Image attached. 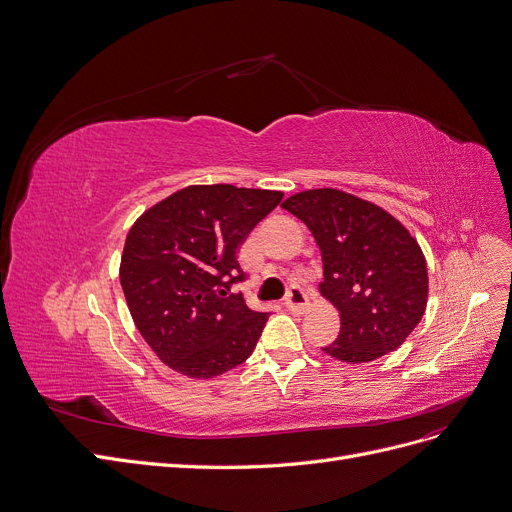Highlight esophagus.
<instances>
[{"instance_id":"obj_1","label":"esophagus","mask_w":512,"mask_h":512,"mask_svg":"<svg viewBox=\"0 0 512 512\" xmlns=\"http://www.w3.org/2000/svg\"><path fill=\"white\" fill-rule=\"evenodd\" d=\"M285 304L291 312H304L310 304V299H308V293L301 287H291L285 297Z\"/></svg>"}]
</instances>
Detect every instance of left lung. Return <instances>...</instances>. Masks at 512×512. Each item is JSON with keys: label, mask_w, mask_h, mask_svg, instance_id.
<instances>
[{"label": "left lung", "mask_w": 512, "mask_h": 512, "mask_svg": "<svg viewBox=\"0 0 512 512\" xmlns=\"http://www.w3.org/2000/svg\"><path fill=\"white\" fill-rule=\"evenodd\" d=\"M282 208L310 227L323 255L318 291L342 320L337 339L323 352L358 365L399 348L428 301L418 240L382 206L335 187L293 194Z\"/></svg>", "instance_id": "8db88e82"}]
</instances>
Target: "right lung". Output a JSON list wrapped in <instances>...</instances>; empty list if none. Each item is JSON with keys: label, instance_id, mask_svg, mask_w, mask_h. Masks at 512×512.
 I'll return each instance as SVG.
<instances>
[{"label": "right lung", "instance_id": "add662e5", "mask_svg": "<svg viewBox=\"0 0 512 512\" xmlns=\"http://www.w3.org/2000/svg\"><path fill=\"white\" fill-rule=\"evenodd\" d=\"M274 189L187 185L128 230L120 285L135 327L173 371L211 380L255 350L268 312L230 293L244 280L240 244L282 200Z\"/></svg>", "mask_w": 512, "mask_h": 512}]
</instances>
